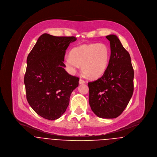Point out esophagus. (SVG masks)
<instances>
[{"instance_id": "1", "label": "esophagus", "mask_w": 157, "mask_h": 157, "mask_svg": "<svg viewBox=\"0 0 157 157\" xmlns=\"http://www.w3.org/2000/svg\"><path fill=\"white\" fill-rule=\"evenodd\" d=\"M79 83L80 84H84V83H85V81L82 80V79H80L79 80Z\"/></svg>"}]
</instances>
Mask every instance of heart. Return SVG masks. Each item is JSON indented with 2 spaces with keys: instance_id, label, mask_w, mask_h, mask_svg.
<instances>
[{
  "instance_id": "obj_1",
  "label": "heart",
  "mask_w": 157,
  "mask_h": 157,
  "mask_svg": "<svg viewBox=\"0 0 157 157\" xmlns=\"http://www.w3.org/2000/svg\"><path fill=\"white\" fill-rule=\"evenodd\" d=\"M110 57V50L104 44L82 45L74 48L65 63L71 72L82 66V72L91 78H97L105 72Z\"/></svg>"
}]
</instances>
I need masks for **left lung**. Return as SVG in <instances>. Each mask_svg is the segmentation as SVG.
Masks as SVG:
<instances>
[{"label":"left lung","mask_w":157,"mask_h":157,"mask_svg":"<svg viewBox=\"0 0 157 157\" xmlns=\"http://www.w3.org/2000/svg\"><path fill=\"white\" fill-rule=\"evenodd\" d=\"M110 57L103 75L88 82L89 104L98 117L114 118L123 112L134 91L131 57L115 35H109Z\"/></svg>","instance_id":"left-lung-1"}]
</instances>
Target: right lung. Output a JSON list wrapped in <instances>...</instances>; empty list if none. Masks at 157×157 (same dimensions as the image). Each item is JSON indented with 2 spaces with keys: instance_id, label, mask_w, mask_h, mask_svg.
Listing matches in <instances>:
<instances>
[{
  "instance_id": "obj_1",
  "label": "right lung",
  "mask_w": 157,
  "mask_h": 157,
  "mask_svg": "<svg viewBox=\"0 0 157 157\" xmlns=\"http://www.w3.org/2000/svg\"><path fill=\"white\" fill-rule=\"evenodd\" d=\"M75 37L42 34L27 58L24 82L26 98L42 117L54 120L66 112L79 78L69 74L63 61L66 50Z\"/></svg>"
}]
</instances>
